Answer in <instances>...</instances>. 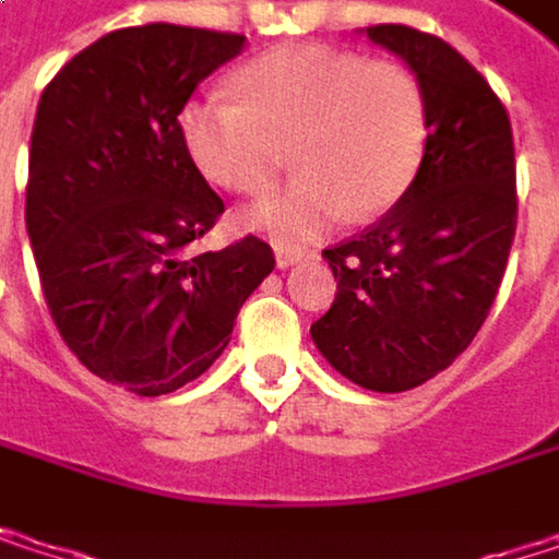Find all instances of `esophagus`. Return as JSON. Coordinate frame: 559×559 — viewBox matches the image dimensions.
Returning <instances> with one entry per match:
<instances>
[{"label": "esophagus", "mask_w": 559, "mask_h": 559, "mask_svg": "<svg viewBox=\"0 0 559 559\" xmlns=\"http://www.w3.org/2000/svg\"><path fill=\"white\" fill-rule=\"evenodd\" d=\"M307 259H310L307 252H294V249H278V252H275L278 269H294V265H300V262H307Z\"/></svg>", "instance_id": "34e87169"}]
</instances>
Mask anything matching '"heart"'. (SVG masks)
Here are the masks:
<instances>
[{
    "label": "heart",
    "instance_id": "heart-1",
    "mask_svg": "<svg viewBox=\"0 0 559 559\" xmlns=\"http://www.w3.org/2000/svg\"><path fill=\"white\" fill-rule=\"evenodd\" d=\"M239 99L206 93L180 109V142L200 174L229 193H265L287 165V190L242 210V226L300 249L349 210L379 216L411 187L427 145V99L397 60L290 45L249 60Z\"/></svg>",
    "mask_w": 559,
    "mask_h": 559
}]
</instances>
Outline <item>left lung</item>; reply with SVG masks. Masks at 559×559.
Listing matches in <instances>:
<instances>
[{
  "label": "left lung",
  "mask_w": 559,
  "mask_h": 559,
  "mask_svg": "<svg viewBox=\"0 0 559 559\" xmlns=\"http://www.w3.org/2000/svg\"><path fill=\"white\" fill-rule=\"evenodd\" d=\"M366 38L417 76L427 145L389 213L323 249L336 297L310 336L340 376L394 394L443 372L489 317L518 223L514 139L502 99L456 48L407 25Z\"/></svg>",
  "instance_id": "left-lung-1"
}]
</instances>
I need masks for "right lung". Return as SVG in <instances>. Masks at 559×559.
Masks as SVG:
<instances>
[{"instance_id": "obj_1", "label": "right lung", "mask_w": 559, "mask_h": 559, "mask_svg": "<svg viewBox=\"0 0 559 559\" xmlns=\"http://www.w3.org/2000/svg\"><path fill=\"white\" fill-rule=\"evenodd\" d=\"M242 48L246 35L206 28H119L67 60L38 103L25 226L48 310L93 376L142 397L203 376L275 269L255 236L187 252L223 200L190 162L177 116Z\"/></svg>"}]
</instances>
